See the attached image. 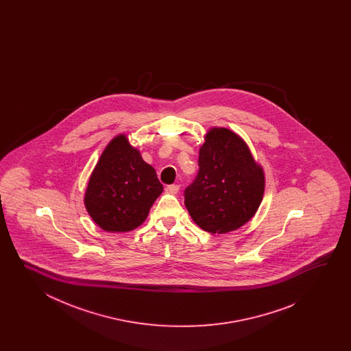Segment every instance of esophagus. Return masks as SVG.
I'll list each match as a JSON object with an SVG mask.
<instances>
[{"label": "esophagus", "mask_w": 351, "mask_h": 351, "mask_svg": "<svg viewBox=\"0 0 351 351\" xmlns=\"http://www.w3.org/2000/svg\"><path fill=\"white\" fill-rule=\"evenodd\" d=\"M165 191H167L168 193L177 194L178 193L179 186L178 184H171V186H165Z\"/></svg>", "instance_id": "1"}]
</instances>
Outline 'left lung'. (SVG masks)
Wrapping results in <instances>:
<instances>
[{"label":"left lung","instance_id":"obj_1","mask_svg":"<svg viewBox=\"0 0 351 351\" xmlns=\"http://www.w3.org/2000/svg\"><path fill=\"white\" fill-rule=\"evenodd\" d=\"M199 169L184 191L195 223L209 233H227L247 223L261 204L265 176L246 143L226 128H213L199 149Z\"/></svg>","mask_w":351,"mask_h":351}]
</instances>
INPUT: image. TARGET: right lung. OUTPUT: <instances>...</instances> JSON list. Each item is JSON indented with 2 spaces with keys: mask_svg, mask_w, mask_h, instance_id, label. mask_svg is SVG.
<instances>
[{
  "mask_svg": "<svg viewBox=\"0 0 351 351\" xmlns=\"http://www.w3.org/2000/svg\"><path fill=\"white\" fill-rule=\"evenodd\" d=\"M163 192L156 169L143 160L125 135L108 144L89 179L85 207L106 232H128L145 221Z\"/></svg>",
  "mask_w": 351,
  "mask_h": 351,
  "instance_id": "add662e5",
  "label": "right lung"
}]
</instances>
